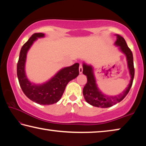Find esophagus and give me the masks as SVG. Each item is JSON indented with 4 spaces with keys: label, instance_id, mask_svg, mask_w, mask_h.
I'll use <instances>...</instances> for the list:
<instances>
[{
    "label": "esophagus",
    "instance_id": "esophagus-1",
    "mask_svg": "<svg viewBox=\"0 0 146 146\" xmlns=\"http://www.w3.org/2000/svg\"><path fill=\"white\" fill-rule=\"evenodd\" d=\"M82 71H83L82 65V64H80V66H79V73H80V74L82 73Z\"/></svg>",
    "mask_w": 146,
    "mask_h": 146
}]
</instances>
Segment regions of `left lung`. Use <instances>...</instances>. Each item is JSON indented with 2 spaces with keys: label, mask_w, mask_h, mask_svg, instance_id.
I'll return each mask as SVG.
<instances>
[{
  "label": "left lung",
  "mask_w": 146,
  "mask_h": 146,
  "mask_svg": "<svg viewBox=\"0 0 146 146\" xmlns=\"http://www.w3.org/2000/svg\"><path fill=\"white\" fill-rule=\"evenodd\" d=\"M117 36V40L114 43L115 45L119 47L118 49L125 55L126 57L127 68L129 70L130 75V81L127 87L123 90L122 93L117 95H108L103 93L98 87L96 78L94 74V68L91 65H89L84 62L82 64L83 74L87 76L88 82L83 89V95L86 102L95 107L106 108H110L120 102L129 93L131 88L133 78L135 75L134 64H133V56L131 49L128 48L125 39L119 35Z\"/></svg>",
  "instance_id": "left-lung-1"
}]
</instances>
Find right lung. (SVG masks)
Here are the masks:
<instances>
[{
    "instance_id": "add662e5",
    "label": "right lung",
    "mask_w": 146,
    "mask_h": 146,
    "mask_svg": "<svg viewBox=\"0 0 146 146\" xmlns=\"http://www.w3.org/2000/svg\"><path fill=\"white\" fill-rule=\"evenodd\" d=\"M44 36L42 33H35L22 47L17 63V76L22 90L27 97L38 104L51 105L60 100L69 82L77 77L79 64L62 68L45 82H31L27 77L25 70L27 54L35 42Z\"/></svg>"
}]
</instances>
